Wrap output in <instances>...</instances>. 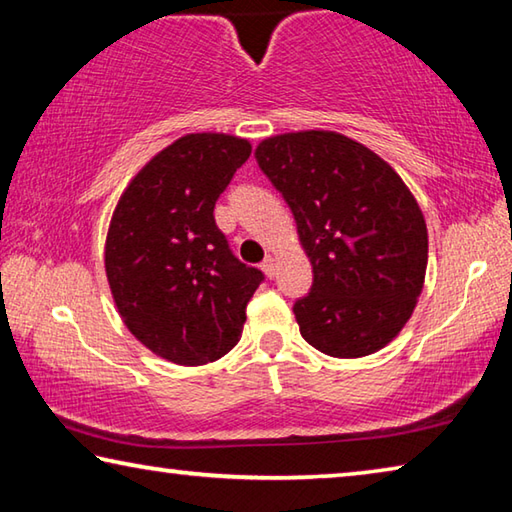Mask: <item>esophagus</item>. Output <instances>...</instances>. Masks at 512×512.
I'll use <instances>...</instances> for the list:
<instances>
[{
  "mask_svg": "<svg viewBox=\"0 0 512 512\" xmlns=\"http://www.w3.org/2000/svg\"><path fill=\"white\" fill-rule=\"evenodd\" d=\"M262 271L268 275V277H273L275 275V259L268 255L264 262H262Z\"/></svg>",
  "mask_w": 512,
  "mask_h": 512,
  "instance_id": "obj_1",
  "label": "esophagus"
}]
</instances>
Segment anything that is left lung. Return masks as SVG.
Here are the masks:
<instances>
[{
  "instance_id": "1",
  "label": "left lung",
  "mask_w": 512,
  "mask_h": 512,
  "mask_svg": "<svg viewBox=\"0 0 512 512\" xmlns=\"http://www.w3.org/2000/svg\"><path fill=\"white\" fill-rule=\"evenodd\" d=\"M255 158L291 207L314 268L293 305L300 334L329 357H366L411 318L427 271V223L393 167L350 137H268Z\"/></svg>"
}]
</instances>
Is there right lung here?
Segmentation results:
<instances>
[{"instance_id": "obj_1", "label": "right lung", "mask_w": 512, "mask_h": 512, "mask_svg": "<svg viewBox=\"0 0 512 512\" xmlns=\"http://www.w3.org/2000/svg\"><path fill=\"white\" fill-rule=\"evenodd\" d=\"M250 144L185 135L160 151L121 194L106 239L112 298L137 341L180 366L221 359L241 339L264 273L232 255L214 205Z\"/></svg>"}]
</instances>
